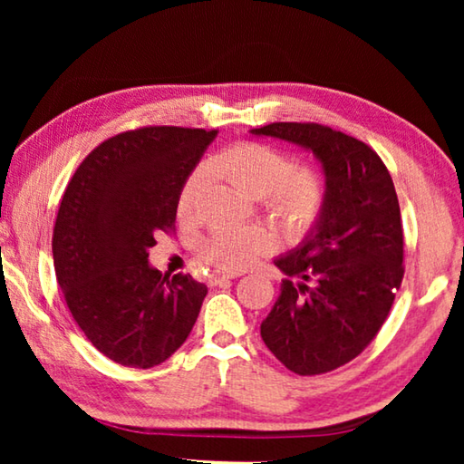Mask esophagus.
Instances as JSON below:
<instances>
[{"label":"esophagus","instance_id":"34e87169","mask_svg":"<svg viewBox=\"0 0 464 464\" xmlns=\"http://www.w3.org/2000/svg\"><path fill=\"white\" fill-rule=\"evenodd\" d=\"M237 276V272H223V274H215V276H210V286H221L225 285L227 280H231Z\"/></svg>","mask_w":464,"mask_h":464}]
</instances>
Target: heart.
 Wrapping results in <instances>:
<instances>
[{
  "instance_id": "b5f03b06",
  "label": "heart",
  "mask_w": 464,
  "mask_h": 464,
  "mask_svg": "<svg viewBox=\"0 0 464 464\" xmlns=\"http://www.w3.org/2000/svg\"><path fill=\"white\" fill-rule=\"evenodd\" d=\"M223 178L254 198H262L270 215L290 237H301L317 221L324 207V182L309 168H293L278 149L262 143H239L215 160ZM204 174L196 169L179 194V213L190 215ZM272 246V235L260 227H221L202 243L208 264L225 270H243Z\"/></svg>"
}]
</instances>
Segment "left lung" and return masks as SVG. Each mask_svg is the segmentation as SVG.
<instances>
[{
  "instance_id": "obj_1",
  "label": "left lung",
  "mask_w": 464,
  "mask_h": 464,
  "mask_svg": "<svg viewBox=\"0 0 464 464\" xmlns=\"http://www.w3.org/2000/svg\"><path fill=\"white\" fill-rule=\"evenodd\" d=\"M313 153L325 176L317 221L288 254L262 340L288 371L324 374L356 358L387 319L403 280V229L387 168L362 140L321 124L249 130Z\"/></svg>"
}]
</instances>
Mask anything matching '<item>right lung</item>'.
I'll return each mask as SVG.
<instances>
[{
	"mask_svg": "<svg viewBox=\"0 0 464 464\" xmlns=\"http://www.w3.org/2000/svg\"><path fill=\"white\" fill-rule=\"evenodd\" d=\"M217 130L147 127L85 157L63 194L53 233L59 288L93 348L151 368L186 342L208 288L149 264L155 233L176 221L179 194Z\"/></svg>",
	"mask_w": 464,
	"mask_h": 464,
	"instance_id": "add662e5",
	"label": "right lung"
}]
</instances>
